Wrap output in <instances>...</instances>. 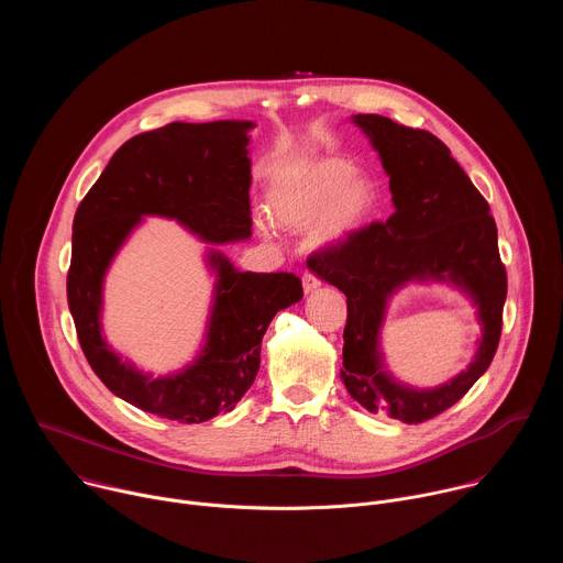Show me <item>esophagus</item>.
Wrapping results in <instances>:
<instances>
[{
  "label": "esophagus",
  "instance_id": "obj_1",
  "mask_svg": "<svg viewBox=\"0 0 563 563\" xmlns=\"http://www.w3.org/2000/svg\"><path fill=\"white\" fill-rule=\"evenodd\" d=\"M318 287H320V278L307 272V274L302 276V289H305V294H311V291H316Z\"/></svg>",
  "mask_w": 563,
  "mask_h": 563
}]
</instances>
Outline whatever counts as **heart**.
Listing matches in <instances>:
<instances>
[{
  "label": "heart",
  "mask_w": 563,
  "mask_h": 563,
  "mask_svg": "<svg viewBox=\"0 0 563 563\" xmlns=\"http://www.w3.org/2000/svg\"><path fill=\"white\" fill-rule=\"evenodd\" d=\"M376 183L356 174L352 159L330 155L311 159L278 178L267 194L269 220L289 231L309 230L316 252H336L374 218ZM258 224L267 229V218Z\"/></svg>",
  "instance_id": "heart-1"
}]
</instances>
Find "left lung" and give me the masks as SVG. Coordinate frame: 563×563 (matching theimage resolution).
I'll list each match as a JSON object with an SVG mask.
<instances>
[{
  "instance_id": "left-lung-1",
  "label": "left lung",
  "mask_w": 563,
  "mask_h": 563,
  "mask_svg": "<svg viewBox=\"0 0 563 563\" xmlns=\"http://www.w3.org/2000/svg\"><path fill=\"white\" fill-rule=\"evenodd\" d=\"M378 153L389 178L394 213L361 229L347 245L311 258L320 280L347 296L341 380L367 412H385L408 426L428 421L484 374L499 345L508 291L490 207L428 131L389 118H350ZM408 284H448L475 307L482 325L471 365L437 388L400 382L382 352V325L390 298Z\"/></svg>"
}]
</instances>
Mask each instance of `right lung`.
Returning a JSON list of instances; mask_svg holds the SVG:
<instances>
[{
	"mask_svg": "<svg viewBox=\"0 0 563 563\" xmlns=\"http://www.w3.org/2000/svg\"><path fill=\"white\" fill-rule=\"evenodd\" d=\"M252 120L172 122L124 142L73 220L66 280L82 352L126 404L163 419L202 423L231 412L254 385L272 318L302 298L294 274L240 272L218 245L252 238ZM146 217L178 221L206 243L214 278L203 341L183 368L155 377L124 360L103 334V283Z\"/></svg>",
	"mask_w": 563,
	"mask_h": 563,
	"instance_id": "1",
	"label": "right lung"
}]
</instances>
